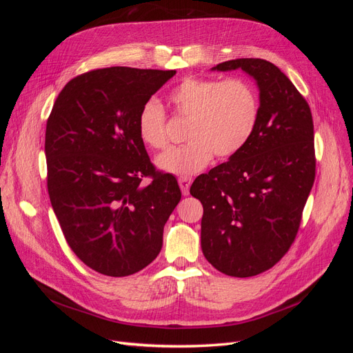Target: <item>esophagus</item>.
I'll return each instance as SVG.
<instances>
[{
	"mask_svg": "<svg viewBox=\"0 0 353 353\" xmlns=\"http://www.w3.org/2000/svg\"><path fill=\"white\" fill-rule=\"evenodd\" d=\"M191 181H193V179H191L190 176H179V178H178V183H179L181 191H183L184 196H188V193H190Z\"/></svg>",
	"mask_w": 353,
	"mask_h": 353,
	"instance_id": "obj_1",
	"label": "esophagus"
}]
</instances>
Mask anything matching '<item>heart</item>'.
<instances>
[{
  "mask_svg": "<svg viewBox=\"0 0 353 353\" xmlns=\"http://www.w3.org/2000/svg\"><path fill=\"white\" fill-rule=\"evenodd\" d=\"M169 101L181 119L188 121L184 145L159 154L160 170L193 175L206 168L215 154L230 159L250 141L261 116V100L254 85L243 78L216 79L190 77L170 91ZM138 135L150 148L169 143L166 112L157 100H148L138 114Z\"/></svg>",
  "mask_w": 353,
  "mask_h": 353,
  "instance_id": "obj_1",
  "label": "heart"
}]
</instances>
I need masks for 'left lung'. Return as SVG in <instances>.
Segmentation results:
<instances>
[{
    "label": "left lung",
    "instance_id": "1",
    "mask_svg": "<svg viewBox=\"0 0 353 353\" xmlns=\"http://www.w3.org/2000/svg\"><path fill=\"white\" fill-rule=\"evenodd\" d=\"M213 69H241L261 91L250 141L190 188L203 205L205 258L222 274L245 279L280 262L297 236L315 181L314 121L303 95L271 61L236 59Z\"/></svg>",
    "mask_w": 353,
    "mask_h": 353
}]
</instances>
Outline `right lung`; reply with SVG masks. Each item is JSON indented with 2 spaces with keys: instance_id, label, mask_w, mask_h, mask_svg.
I'll use <instances>...</instances> for the list:
<instances>
[{
  "instance_id": "obj_1",
  "label": "right lung",
  "mask_w": 353,
  "mask_h": 353,
  "mask_svg": "<svg viewBox=\"0 0 353 353\" xmlns=\"http://www.w3.org/2000/svg\"><path fill=\"white\" fill-rule=\"evenodd\" d=\"M175 73L85 72L65 85L48 116L51 206L72 252L103 275H132L152 263L181 200L178 181L154 168L138 135L141 108Z\"/></svg>"
}]
</instances>
